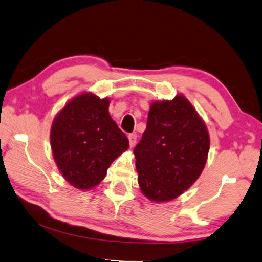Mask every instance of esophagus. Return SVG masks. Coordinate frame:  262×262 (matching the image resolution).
<instances>
[{
	"mask_svg": "<svg viewBox=\"0 0 262 262\" xmlns=\"http://www.w3.org/2000/svg\"><path fill=\"white\" fill-rule=\"evenodd\" d=\"M128 140H129V145L133 147L136 144L137 135L136 134H129V135H128Z\"/></svg>",
	"mask_w": 262,
	"mask_h": 262,
	"instance_id": "1",
	"label": "esophagus"
}]
</instances>
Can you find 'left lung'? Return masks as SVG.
<instances>
[{"label":"left lung","mask_w":262,"mask_h":262,"mask_svg":"<svg viewBox=\"0 0 262 262\" xmlns=\"http://www.w3.org/2000/svg\"><path fill=\"white\" fill-rule=\"evenodd\" d=\"M208 150L207 127L184 95L152 102L134 149L142 193L155 203L178 198L201 177Z\"/></svg>","instance_id":"left-lung-1"}]
</instances>
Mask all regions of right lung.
I'll return each instance as SVG.
<instances>
[{
    "instance_id": "1",
    "label": "right lung",
    "mask_w": 262,
    "mask_h": 262,
    "mask_svg": "<svg viewBox=\"0 0 262 262\" xmlns=\"http://www.w3.org/2000/svg\"><path fill=\"white\" fill-rule=\"evenodd\" d=\"M110 99L84 92L57 113L50 145L59 172L72 187L90 190L105 178L112 161L129 147L108 113Z\"/></svg>"
}]
</instances>
